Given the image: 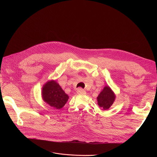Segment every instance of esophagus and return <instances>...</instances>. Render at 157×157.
<instances>
[{
  "label": "esophagus",
  "mask_w": 157,
  "mask_h": 157,
  "mask_svg": "<svg viewBox=\"0 0 157 157\" xmlns=\"http://www.w3.org/2000/svg\"><path fill=\"white\" fill-rule=\"evenodd\" d=\"M76 92L78 94H86V91L84 90H83V89L81 88H78L77 89Z\"/></svg>",
  "instance_id": "1"
}]
</instances>
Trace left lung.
Returning a JSON list of instances; mask_svg holds the SVG:
<instances>
[{
    "mask_svg": "<svg viewBox=\"0 0 157 157\" xmlns=\"http://www.w3.org/2000/svg\"><path fill=\"white\" fill-rule=\"evenodd\" d=\"M116 99V95L110 87L106 86L97 98L98 104L104 110H107L113 104Z\"/></svg>",
    "mask_w": 157,
    "mask_h": 157,
    "instance_id": "obj_1",
    "label": "left lung"
}]
</instances>
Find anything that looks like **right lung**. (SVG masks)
<instances>
[{"label":"right lung","instance_id":"add662e5","mask_svg":"<svg viewBox=\"0 0 157 157\" xmlns=\"http://www.w3.org/2000/svg\"><path fill=\"white\" fill-rule=\"evenodd\" d=\"M41 95L44 102L56 109L62 108L69 99V96L54 80L49 81L43 85Z\"/></svg>","mask_w":157,"mask_h":157}]
</instances>
